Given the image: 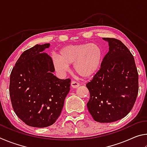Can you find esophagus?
Here are the masks:
<instances>
[{
  "mask_svg": "<svg viewBox=\"0 0 147 147\" xmlns=\"http://www.w3.org/2000/svg\"><path fill=\"white\" fill-rule=\"evenodd\" d=\"M79 86L80 84L78 82H76L75 80H73L71 82V87L73 88H77Z\"/></svg>",
  "mask_w": 147,
  "mask_h": 147,
  "instance_id": "esophagus-1",
  "label": "esophagus"
}]
</instances>
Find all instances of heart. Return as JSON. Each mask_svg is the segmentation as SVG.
Returning a JSON list of instances; mask_svg holds the SVG:
<instances>
[{
  "label": "heart",
  "instance_id": "heart-1",
  "mask_svg": "<svg viewBox=\"0 0 147 147\" xmlns=\"http://www.w3.org/2000/svg\"><path fill=\"white\" fill-rule=\"evenodd\" d=\"M103 59L102 49L94 43L69 45L59 52V56L53 58L54 67L60 73H65L69 64L74 63V69L79 75L88 78L95 74Z\"/></svg>",
  "mask_w": 147,
  "mask_h": 147
}]
</instances>
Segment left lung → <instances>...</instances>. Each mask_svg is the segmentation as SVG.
Masks as SVG:
<instances>
[{
    "mask_svg": "<svg viewBox=\"0 0 147 147\" xmlns=\"http://www.w3.org/2000/svg\"><path fill=\"white\" fill-rule=\"evenodd\" d=\"M103 39L109 43V51L100 69L86 84L90 93L87 106L94 121L111 123L132 109L139 91L138 73L127 47L117 39Z\"/></svg>",
    "mask_w": 147,
    "mask_h": 147,
    "instance_id": "8db88e82",
    "label": "left lung"
}]
</instances>
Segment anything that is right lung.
Returning <instances> with one entry per match:
<instances>
[{
  "instance_id": "right-lung-1",
  "label": "right lung",
  "mask_w": 147,
  "mask_h": 147,
  "mask_svg": "<svg viewBox=\"0 0 147 147\" xmlns=\"http://www.w3.org/2000/svg\"><path fill=\"white\" fill-rule=\"evenodd\" d=\"M49 43L36 45L23 52L10 74L9 96L17 117L30 126L47 127L60 115L71 79L53 73V59L43 51Z\"/></svg>"
}]
</instances>
